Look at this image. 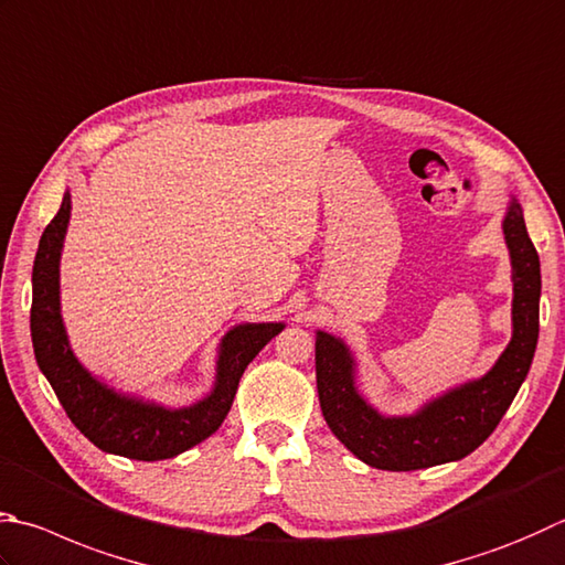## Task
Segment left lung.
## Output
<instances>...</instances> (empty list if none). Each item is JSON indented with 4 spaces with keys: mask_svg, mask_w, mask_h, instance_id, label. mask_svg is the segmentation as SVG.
Segmentation results:
<instances>
[{
    "mask_svg": "<svg viewBox=\"0 0 565 565\" xmlns=\"http://www.w3.org/2000/svg\"><path fill=\"white\" fill-rule=\"evenodd\" d=\"M504 238L512 255L514 334L489 374L430 401L415 415L386 418L359 396L354 359L342 339L317 332L315 366L319 406L329 428L361 462L376 470L408 472L455 462L494 433L524 383L539 339L541 265L512 199L504 216Z\"/></svg>",
    "mask_w": 565,
    "mask_h": 565,
    "instance_id": "1",
    "label": "left lung"
}]
</instances>
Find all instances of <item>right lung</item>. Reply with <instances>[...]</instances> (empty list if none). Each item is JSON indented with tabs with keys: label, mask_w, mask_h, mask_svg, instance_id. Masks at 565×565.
<instances>
[{
	"label": "right lung",
	"mask_w": 565,
	"mask_h": 565,
	"mask_svg": "<svg viewBox=\"0 0 565 565\" xmlns=\"http://www.w3.org/2000/svg\"><path fill=\"white\" fill-rule=\"evenodd\" d=\"M71 218V194L63 196L58 214L51 218L39 241L34 260V300H31V342L36 364L44 371L71 423L95 448L130 457V460H167L218 430L231 411L238 381L258 351L282 332V322L241 324L223 337L216 386L204 401L189 408H164L122 393H115L85 371L68 347L61 319L58 263L63 236Z\"/></svg>",
	"instance_id": "obj_1"
}]
</instances>
